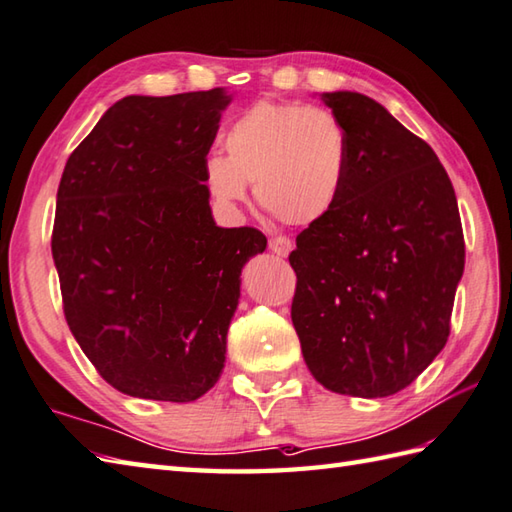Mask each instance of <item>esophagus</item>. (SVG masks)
I'll return each mask as SVG.
<instances>
[{"instance_id": "esophagus-1", "label": "esophagus", "mask_w": 512, "mask_h": 512, "mask_svg": "<svg viewBox=\"0 0 512 512\" xmlns=\"http://www.w3.org/2000/svg\"><path fill=\"white\" fill-rule=\"evenodd\" d=\"M268 248L279 257H288L290 250H293V242H290V239H286V237H273L268 242Z\"/></svg>"}]
</instances>
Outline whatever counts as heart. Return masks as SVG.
<instances>
[{"instance_id":"1","label":"heart","mask_w":512,"mask_h":512,"mask_svg":"<svg viewBox=\"0 0 512 512\" xmlns=\"http://www.w3.org/2000/svg\"><path fill=\"white\" fill-rule=\"evenodd\" d=\"M224 155H210L204 182L219 204L246 199L248 182L277 219L308 226L335 208L348 175L350 146L344 124L326 108L257 102L224 133Z\"/></svg>"}]
</instances>
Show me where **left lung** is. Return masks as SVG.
<instances>
[{
  "instance_id": "obj_1",
  "label": "left lung",
  "mask_w": 512,
  "mask_h": 512,
  "mask_svg": "<svg viewBox=\"0 0 512 512\" xmlns=\"http://www.w3.org/2000/svg\"><path fill=\"white\" fill-rule=\"evenodd\" d=\"M324 104L344 124L348 175L335 208L297 235L293 326L324 388L388 397L424 373L450 335L464 275L457 197L435 150L362 93Z\"/></svg>"
}]
</instances>
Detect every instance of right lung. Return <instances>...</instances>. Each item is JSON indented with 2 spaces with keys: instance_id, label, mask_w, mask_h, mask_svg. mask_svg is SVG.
Listing matches in <instances>:
<instances>
[{
  "instance_id": "add662e5",
  "label": "right lung",
  "mask_w": 512,
  "mask_h": 512,
  "mask_svg": "<svg viewBox=\"0 0 512 512\" xmlns=\"http://www.w3.org/2000/svg\"><path fill=\"white\" fill-rule=\"evenodd\" d=\"M224 88L128 95L68 157L53 259L70 333L119 393L195 402L217 384L257 228H222L204 164Z\"/></svg>"
}]
</instances>
